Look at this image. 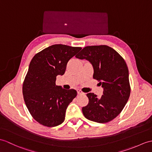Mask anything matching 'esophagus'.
Returning <instances> with one entry per match:
<instances>
[{
  "mask_svg": "<svg viewBox=\"0 0 152 152\" xmlns=\"http://www.w3.org/2000/svg\"><path fill=\"white\" fill-rule=\"evenodd\" d=\"M77 94H84V93H83L82 91L81 90H80V89H77Z\"/></svg>",
  "mask_w": 152,
  "mask_h": 152,
  "instance_id": "esophagus-1",
  "label": "esophagus"
}]
</instances>
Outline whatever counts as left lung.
Returning <instances> with one entry per match:
<instances>
[{"label":"left lung","mask_w":152,"mask_h":152,"mask_svg":"<svg viewBox=\"0 0 152 152\" xmlns=\"http://www.w3.org/2000/svg\"><path fill=\"white\" fill-rule=\"evenodd\" d=\"M76 58L88 60L94 69L93 78L103 87V95L87 94L89 103L82 107L85 117L98 123H106L116 118L128 102L131 88L129 71L124 59L107 45L88 46Z\"/></svg>","instance_id":"1"}]
</instances>
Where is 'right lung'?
Returning <instances> with one entry per match:
<instances>
[{"label":"right lung","instance_id":"right-lung-1","mask_svg":"<svg viewBox=\"0 0 152 152\" xmlns=\"http://www.w3.org/2000/svg\"><path fill=\"white\" fill-rule=\"evenodd\" d=\"M82 48L54 45L38 52L31 60L23 85L24 102L30 113L39 124L57 126L65 121V112L77 92L56 85L66 64Z\"/></svg>","mask_w":152,"mask_h":152}]
</instances>
